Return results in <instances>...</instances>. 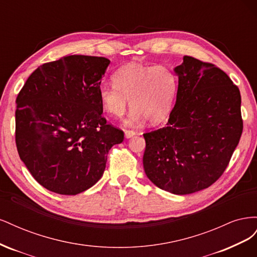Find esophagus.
<instances>
[{
	"label": "esophagus",
	"instance_id": "34e87169",
	"mask_svg": "<svg viewBox=\"0 0 257 257\" xmlns=\"http://www.w3.org/2000/svg\"><path fill=\"white\" fill-rule=\"evenodd\" d=\"M124 134H125V138H131V137H133L136 133L132 130H125L124 131Z\"/></svg>",
	"mask_w": 257,
	"mask_h": 257
}]
</instances>
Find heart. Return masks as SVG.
I'll return each mask as SVG.
<instances>
[{
	"label": "heart",
	"instance_id": "obj_1",
	"mask_svg": "<svg viewBox=\"0 0 257 257\" xmlns=\"http://www.w3.org/2000/svg\"><path fill=\"white\" fill-rule=\"evenodd\" d=\"M112 85H104L98 91L103 109L115 118H121L127 108L133 109L128 123L148 120L160 123L167 118L177 93V78L165 65L126 64L112 77Z\"/></svg>",
	"mask_w": 257,
	"mask_h": 257
}]
</instances>
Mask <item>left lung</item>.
<instances>
[{"label": "left lung", "mask_w": 257, "mask_h": 257, "mask_svg": "<svg viewBox=\"0 0 257 257\" xmlns=\"http://www.w3.org/2000/svg\"><path fill=\"white\" fill-rule=\"evenodd\" d=\"M166 126L145 133L144 168L158 188L177 195L212 185L228 166L243 130L241 96L226 73L184 56Z\"/></svg>", "instance_id": "8db88e82"}]
</instances>
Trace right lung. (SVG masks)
Masks as SVG:
<instances>
[{
	"label": "right lung",
	"mask_w": 257,
	"mask_h": 257,
	"mask_svg": "<svg viewBox=\"0 0 257 257\" xmlns=\"http://www.w3.org/2000/svg\"><path fill=\"white\" fill-rule=\"evenodd\" d=\"M110 61L74 56L48 62L30 75L17 96L16 146L45 189L76 195L102 178L107 154L123 131L102 115L98 91Z\"/></svg>",
	"instance_id": "add662e5"
}]
</instances>
